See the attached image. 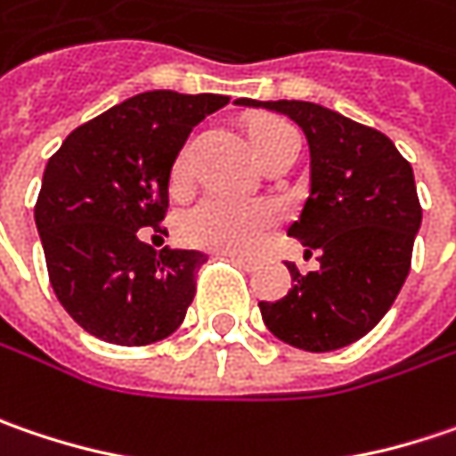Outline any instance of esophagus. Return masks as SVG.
Wrapping results in <instances>:
<instances>
[{"label":"esophagus","instance_id":"1","mask_svg":"<svg viewBox=\"0 0 456 456\" xmlns=\"http://www.w3.org/2000/svg\"><path fill=\"white\" fill-rule=\"evenodd\" d=\"M220 256H228V259H233L236 264H240L243 269H254L256 262L254 259H248V256H240V254H220Z\"/></svg>","mask_w":456,"mask_h":456}]
</instances>
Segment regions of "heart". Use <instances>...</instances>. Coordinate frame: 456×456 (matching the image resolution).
<instances>
[{"label": "heart", "mask_w": 456, "mask_h": 456, "mask_svg": "<svg viewBox=\"0 0 456 456\" xmlns=\"http://www.w3.org/2000/svg\"><path fill=\"white\" fill-rule=\"evenodd\" d=\"M248 141L256 159L282 146L300 141L297 130L277 118H262L248 126ZM184 171V159L176 161V174ZM277 223V213L264 202H243L228 194H208L192 210L182 216V239L192 246L220 251V254H248L262 246L266 233Z\"/></svg>", "instance_id": "b5f03b06"}]
</instances>
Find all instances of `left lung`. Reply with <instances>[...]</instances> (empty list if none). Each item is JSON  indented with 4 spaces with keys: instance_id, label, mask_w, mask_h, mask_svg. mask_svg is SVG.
Segmentation results:
<instances>
[{
    "instance_id": "8db88e82",
    "label": "left lung",
    "mask_w": 456,
    "mask_h": 456,
    "mask_svg": "<svg viewBox=\"0 0 456 456\" xmlns=\"http://www.w3.org/2000/svg\"><path fill=\"white\" fill-rule=\"evenodd\" d=\"M287 115L310 149V197L289 236L321 254V269L300 274L287 264L292 289L259 303L280 341L305 352L349 346L375 329L395 303L411 269L421 205L413 169L375 127L300 100H236Z\"/></svg>"
}]
</instances>
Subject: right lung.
<instances>
[{"label": "right lung", "mask_w": 456, "mask_h": 456, "mask_svg": "<svg viewBox=\"0 0 456 456\" xmlns=\"http://www.w3.org/2000/svg\"><path fill=\"white\" fill-rule=\"evenodd\" d=\"M225 104L223 94L143 92L77 127L51 156L35 225L58 303L86 333L146 346L182 326L208 256L156 251L138 231L159 228L179 151Z\"/></svg>", "instance_id": "add662e5"}]
</instances>
